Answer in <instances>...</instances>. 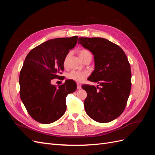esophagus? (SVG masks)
Masks as SVG:
<instances>
[{
  "label": "esophagus",
  "instance_id": "obj_1",
  "mask_svg": "<svg viewBox=\"0 0 155 155\" xmlns=\"http://www.w3.org/2000/svg\"><path fill=\"white\" fill-rule=\"evenodd\" d=\"M77 88H78V90H79V89L81 88V85L80 83H77Z\"/></svg>",
  "mask_w": 155,
  "mask_h": 155
}]
</instances>
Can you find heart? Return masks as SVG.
<instances>
[{"mask_svg": "<svg viewBox=\"0 0 155 155\" xmlns=\"http://www.w3.org/2000/svg\"><path fill=\"white\" fill-rule=\"evenodd\" d=\"M79 55L83 61L87 57H88V56L92 55L91 51L85 49V48H83L79 50ZM68 56H69V54H68L64 58V66H66L67 64V61L68 58ZM87 73L86 72H79V71H75V70H73V71L70 72L68 74L67 77L69 79H71V80L80 82V81H82L83 79L87 77Z\"/></svg>", "mask_w": 155, "mask_h": 155, "instance_id": "heart-1", "label": "heart"}]
</instances>
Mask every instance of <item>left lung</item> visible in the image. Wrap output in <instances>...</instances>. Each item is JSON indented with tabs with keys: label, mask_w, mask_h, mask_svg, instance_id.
Listing matches in <instances>:
<instances>
[{
	"label": "left lung",
	"mask_w": 155,
	"mask_h": 155,
	"mask_svg": "<svg viewBox=\"0 0 155 155\" xmlns=\"http://www.w3.org/2000/svg\"><path fill=\"white\" fill-rule=\"evenodd\" d=\"M78 44L90 50L94 58L95 69L88 80L101 86H81L87 93L84 101L85 111L97 122H109L122 114L130 94L131 71L128 59L118 45L104 38L80 37Z\"/></svg>",
	"instance_id": "left-lung-1"
}]
</instances>
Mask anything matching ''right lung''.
<instances>
[{
  "mask_svg": "<svg viewBox=\"0 0 155 155\" xmlns=\"http://www.w3.org/2000/svg\"><path fill=\"white\" fill-rule=\"evenodd\" d=\"M78 38L50 39L33 48L26 57L19 76L21 99L30 116L41 124L59 120L66 111L67 95L76 90L73 80L58 87L51 81L62 78L64 58Z\"/></svg>",
  "mask_w": 155,
  "mask_h": 155,
  "instance_id": "1",
  "label": "right lung"
}]
</instances>
